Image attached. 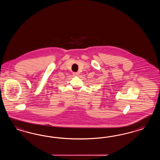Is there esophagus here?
<instances>
[{"label":"esophagus","instance_id":"esophagus-1","mask_svg":"<svg viewBox=\"0 0 160 160\" xmlns=\"http://www.w3.org/2000/svg\"><path fill=\"white\" fill-rule=\"evenodd\" d=\"M73 76H78L80 74L78 73H73Z\"/></svg>","mask_w":160,"mask_h":160}]
</instances>
